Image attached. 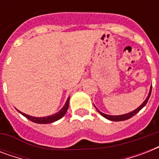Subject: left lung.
I'll return each mask as SVG.
<instances>
[{
  "mask_svg": "<svg viewBox=\"0 0 159 159\" xmlns=\"http://www.w3.org/2000/svg\"><path fill=\"white\" fill-rule=\"evenodd\" d=\"M151 92H152V86H151L150 87V90H149V92H148V97H147V98L145 99V101L142 103V104L140 105V106H139L138 108L135 109L134 111H131V112H129V113H127V114H124V115H120V116H110V115H106V114H104L102 113V112H101V111L98 110V109L96 107V109H97V111L99 112L101 115H102L103 117H105L106 119H107V120H110L111 121H123V120H129V118H131V117H133L134 115H136V114L138 113L139 111H140L141 109L143 108V107H144L145 106V105L147 104V102H148V99H149V97H150V95H151Z\"/></svg>",
  "mask_w": 159,
  "mask_h": 159,
  "instance_id": "1",
  "label": "left lung"
}]
</instances>
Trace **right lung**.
Wrapping results in <instances>:
<instances>
[{"instance_id":"add662e5","label":"right lung","mask_w":159,"mask_h":159,"mask_svg":"<svg viewBox=\"0 0 159 159\" xmlns=\"http://www.w3.org/2000/svg\"><path fill=\"white\" fill-rule=\"evenodd\" d=\"M69 99L70 97H68L67 101H66V102H65V105L63 106V107H62L58 112L53 114L52 116H45V117H34V116H29V115H26V114L23 113V112H21V111H18V110H17V111H18L22 116H24L25 117H26V118L28 119V120H30V121H33L34 123L50 124L54 122V121L58 120H60V119L62 118V116H65V114H66L67 109H68V106H69Z\"/></svg>"}]
</instances>
